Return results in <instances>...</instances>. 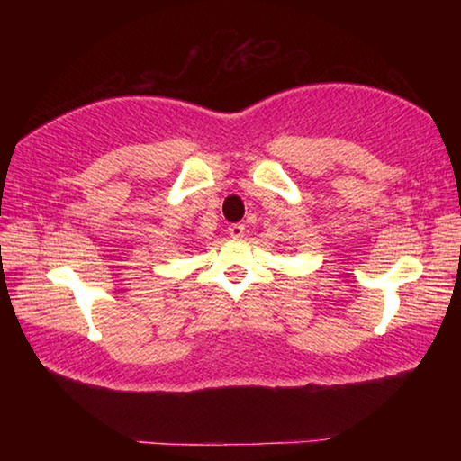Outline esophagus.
Returning a JSON list of instances; mask_svg holds the SVG:
<instances>
[{
  "instance_id": "esophagus-1",
  "label": "esophagus",
  "mask_w": 461,
  "mask_h": 461,
  "mask_svg": "<svg viewBox=\"0 0 461 461\" xmlns=\"http://www.w3.org/2000/svg\"><path fill=\"white\" fill-rule=\"evenodd\" d=\"M244 225L241 223H231L230 228H228V231H230V236L233 238V240H240V238H244Z\"/></svg>"
}]
</instances>
